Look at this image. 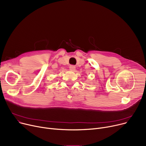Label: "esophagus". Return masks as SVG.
<instances>
[{"label": "esophagus", "mask_w": 146, "mask_h": 146, "mask_svg": "<svg viewBox=\"0 0 146 146\" xmlns=\"http://www.w3.org/2000/svg\"><path fill=\"white\" fill-rule=\"evenodd\" d=\"M69 68H70V70L74 71L76 68V66L74 65H70V66H69Z\"/></svg>", "instance_id": "34e87169"}]
</instances>
